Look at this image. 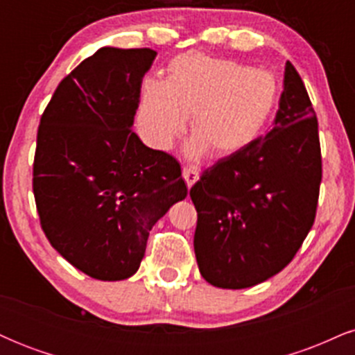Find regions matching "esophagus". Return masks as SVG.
Here are the masks:
<instances>
[{
    "mask_svg": "<svg viewBox=\"0 0 355 355\" xmlns=\"http://www.w3.org/2000/svg\"><path fill=\"white\" fill-rule=\"evenodd\" d=\"M182 173H183V178H185L187 187L193 185V183L198 180V177H200V172H198L197 166H193V165H185V166H183Z\"/></svg>",
    "mask_w": 355,
    "mask_h": 355,
    "instance_id": "34e87169",
    "label": "esophagus"
}]
</instances>
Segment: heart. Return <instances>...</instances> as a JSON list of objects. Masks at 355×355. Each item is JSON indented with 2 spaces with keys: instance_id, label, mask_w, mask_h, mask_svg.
<instances>
[{
  "instance_id": "obj_1",
  "label": "heart",
  "mask_w": 355,
  "mask_h": 355,
  "mask_svg": "<svg viewBox=\"0 0 355 355\" xmlns=\"http://www.w3.org/2000/svg\"><path fill=\"white\" fill-rule=\"evenodd\" d=\"M274 73L190 51L168 64L165 80L144 81L138 125L150 145L168 150L190 116V155L229 157L255 144L280 103Z\"/></svg>"
}]
</instances>
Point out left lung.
Here are the masks:
<instances>
[{"instance_id":"8db88e82","label":"left lung","mask_w":355,"mask_h":355,"mask_svg":"<svg viewBox=\"0 0 355 355\" xmlns=\"http://www.w3.org/2000/svg\"><path fill=\"white\" fill-rule=\"evenodd\" d=\"M319 123L287 61L274 128L229 155L190 189L200 274L222 288H247L279 274L311 232L319 203Z\"/></svg>"}]
</instances>
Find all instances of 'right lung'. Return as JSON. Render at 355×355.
<instances>
[{
  "label": "right lung",
  "instance_id": "1",
  "mask_svg": "<svg viewBox=\"0 0 355 355\" xmlns=\"http://www.w3.org/2000/svg\"><path fill=\"white\" fill-rule=\"evenodd\" d=\"M155 56L150 48H100L60 81L40 120V223L51 247L96 280L135 274L152 227L187 197L177 158L132 130Z\"/></svg>",
  "mask_w": 355,
  "mask_h": 355
}]
</instances>
